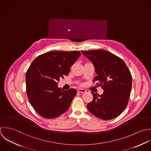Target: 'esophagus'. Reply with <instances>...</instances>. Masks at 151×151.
<instances>
[{"label":"esophagus","instance_id":"1","mask_svg":"<svg viewBox=\"0 0 151 151\" xmlns=\"http://www.w3.org/2000/svg\"><path fill=\"white\" fill-rule=\"evenodd\" d=\"M77 92L78 93H85L86 91V90H85L83 89H78L77 90Z\"/></svg>","mask_w":151,"mask_h":151}]
</instances>
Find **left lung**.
<instances>
[{"label":"left lung","instance_id":"left-lung-1","mask_svg":"<svg viewBox=\"0 0 151 151\" xmlns=\"http://www.w3.org/2000/svg\"><path fill=\"white\" fill-rule=\"evenodd\" d=\"M93 64L97 76L93 82L104 90L101 95L91 92L93 98L87 105L95 116L110 120L120 115L127 106L131 91L132 78L125 62L105 50H82Z\"/></svg>","mask_w":151,"mask_h":151}]
</instances>
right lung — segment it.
<instances>
[{
    "instance_id": "right-lung-1",
    "label": "right lung",
    "mask_w": 151,
    "mask_h": 151,
    "mask_svg": "<svg viewBox=\"0 0 151 151\" xmlns=\"http://www.w3.org/2000/svg\"><path fill=\"white\" fill-rule=\"evenodd\" d=\"M74 51H52L42 54L32 62L26 74L27 95L30 105L42 117L52 119L69 108L77 91L58 88L60 78L68 75L81 56Z\"/></svg>"
}]
</instances>
